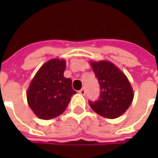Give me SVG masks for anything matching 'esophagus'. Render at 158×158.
<instances>
[{
  "label": "esophagus",
  "mask_w": 158,
  "mask_h": 158,
  "mask_svg": "<svg viewBox=\"0 0 158 158\" xmlns=\"http://www.w3.org/2000/svg\"><path fill=\"white\" fill-rule=\"evenodd\" d=\"M79 92L80 93V94H81V95H85V93H86V90H85V89H84V88H82V89L79 90Z\"/></svg>",
  "instance_id": "obj_1"
}]
</instances>
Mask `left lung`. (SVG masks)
<instances>
[{
    "instance_id": "left-lung-1",
    "label": "left lung",
    "mask_w": 158,
    "mask_h": 158,
    "mask_svg": "<svg viewBox=\"0 0 158 158\" xmlns=\"http://www.w3.org/2000/svg\"><path fill=\"white\" fill-rule=\"evenodd\" d=\"M90 65L99 81L101 93L98 101L89 102V106L101 116L108 119L118 118L126 111L134 99L129 80L109 61H91Z\"/></svg>"
}]
</instances>
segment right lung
I'll use <instances>...</instances> for the list:
<instances>
[{
    "label": "right lung",
    "instance_id": "right-lung-1",
    "mask_svg": "<svg viewBox=\"0 0 158 158\" xmlns=\"http://www.w3.org/2000/svg\"><path fill=\"white\" fill-rule=\"evenodd\" d=\"M66 61L53 58L45 63L32 79L27 89V102L40 119L50 120L67 109L70 98L76 93L72 81L64 77Z\"/></svg>",
    "mask_w": 158,
    "mask_h": 158
}]
</instances>
